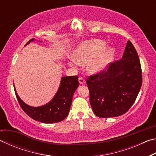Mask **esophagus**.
<instances>
[{"label": "esophagus", "instance_id": "34e87169", "mask_svg": "<svg viewBox=\"0 0 156 156\" xmlns=\"http://www.w3.org/2000/svg\"><path fill=\"white\" fill-rule=\"evenodd\" d=\"M78 80H79V83H80V84H84V83H85V80H84V79L82 77L79 78Z\"/></svg>", "mask_w": 156, "mask_h": 156}]
</instances>
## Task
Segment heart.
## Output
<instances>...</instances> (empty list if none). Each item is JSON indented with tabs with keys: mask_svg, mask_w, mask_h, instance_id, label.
Segmentation results:
<instances>
[{
	"mask_svg": "<svg viewBox=\"0 0 156 156\" xmlns=\"http://www.w3.org/2000/svg\"><path fill=\"white\" fill-rule=\"evenodd\" d=\"M105 42L94 39L84 41L79 44L73 54L74 61L68 62L73 69L77 68V64L81 66L87 65L88 72L98 74L106 69L113 59L115 50L107 48Z\"/></svg>",
	"mask_w": 156,
	"mask_h": 156,
	"instance_id": "obj_1",
	"label": "heart"
}]
</instances>
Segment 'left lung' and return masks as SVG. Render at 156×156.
I'll return each mask as SVG.
<instances>
[{
	"label": "left lung",
	"mask_w": 156,
	"mask_h": 156,
	"mask_svg": "<svg viewBox=\"0 0 156 156\" xmlns=\"http://www.w3.org/2000/svg\"><path fill=\"white\" fill-rule=\"evenodd\" d=\"M142 82L138 53L128 41L122 59L111 63L102 73L87 79L94 113L100 118L116 117L125 113L135 102Z\"/></svg>",
	"instance_id": "8db88e82"
}]
</instances>
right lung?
<instances>
[{
    "instance_id": "1",
    "label": "right lung",
    "mask_w": 156,
    "mask_h": 156,
    "mask_svg": "<svg viewBox=\"0 0 156 156\" xmlns=\"http://www.w3.org/2000/svg\"><path fill=\"white\" fill-rule=\"evenodd\" d=\"M34 41V38L31 39L26 45ZM78 86V76L62 77L58 90L51 101L43 106L37 107L25 104L18 96L14 85V87L20 107L30 117L41 122L51 124L60 122L68 115L73 94Z\"/></svg>"
}]
</instances>
